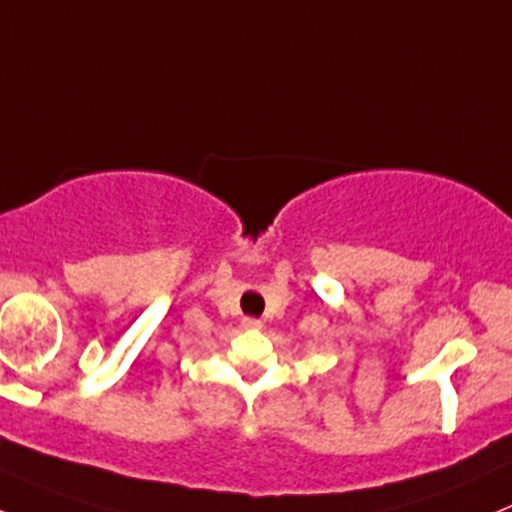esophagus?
<instances>
[{
    "label": "esophagus",
    "instance_id": "obj_1",
    "mask_svg": "<svg viewBox=\"0 0 512 512\" xmlns=\"http://www.w3.org/2000/svg\"><path fill=\"white\" fill-rule=\"evenodd\" d=\"M243 328L245 330H260L262 328V320H257V318H243Z\"/></svg>",
    "mask_w": 512,
    "mask_h": 512
}]
</instances>
